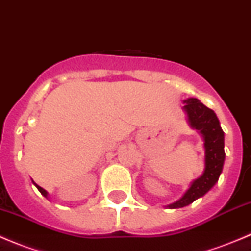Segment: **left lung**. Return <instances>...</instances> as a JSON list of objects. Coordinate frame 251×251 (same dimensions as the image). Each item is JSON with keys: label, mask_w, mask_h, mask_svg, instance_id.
<instances>
[{"label": "left lung", "mask_w": 251, "mask_h": 251, "mask_svg": "<svg viewBox=\"0 0 251 251\" xmlns=\"http://www.w3.org/2000/svg\"><path fill=\"white\" fill-rule=\"evenodd\" d=\"M182 103V110L186 114L187 123L191 128L198 130L204 141L205 168L201 175L191 182L184 195L166 206L169 209L187 206L195 201L196 199L202 198L207 191L211 190L218 182L225 161L224 131L221 128L215 112L200 102L198 99H186Z\"/></svg>", "instance_id": "left-lung-1"}]
</instances>
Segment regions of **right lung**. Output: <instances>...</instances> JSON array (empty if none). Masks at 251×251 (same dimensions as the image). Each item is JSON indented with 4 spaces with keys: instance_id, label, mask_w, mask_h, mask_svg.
<instances>
[{
    "instance_id": "right-lung-1",
    "label": "right lung",
    "mask_w": 251,
    "mask_h": 251,
    "mask_svg": "<svg viewBox=\"0 0 251 251\" xmlns=\"http://www.w3.org/2000/svg\"><path fill=\"white\" fill-rule=\"evenodd\" d=\"M32 182H33V181H32ZM33 185H35V186L37 187V189H38V191H40V193H41L42 195L45 196V198H47V199H49V193H47V191L45 190V189H42L41 186H38V185H37V184H35V182H33Z\"/></svg>"
}]
</instances>
